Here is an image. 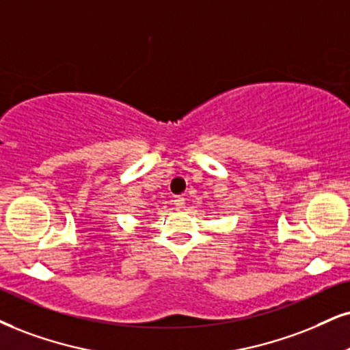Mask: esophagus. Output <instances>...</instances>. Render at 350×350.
I'll return each instance as SVG.
<instances>
[{
	"instance_id": "34e87169",
	"label": "esophagus",
	"mask_w": 350,
	"mask_h": 350,
	"mask_svg": "<svg viewBox=\"0 0 350 350\" xmlns=\"http://www.w3.org/2000/svg\"><path fill=\"white\" fill-rule=\"evenodd\" d=\"M185 198L183 196H175L174 198V204H175V208L176 209H183L185 208Z\"/></svg>"
}]
</instances>
